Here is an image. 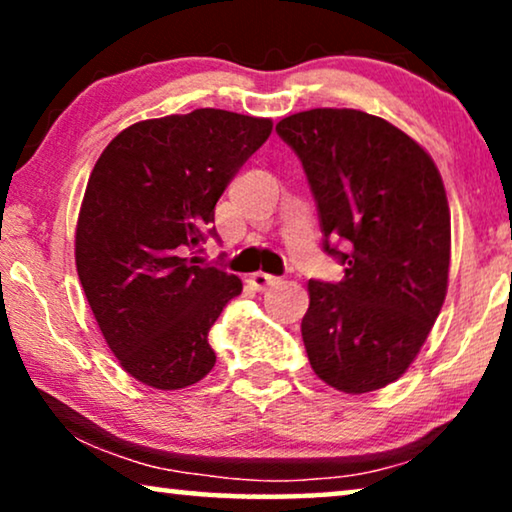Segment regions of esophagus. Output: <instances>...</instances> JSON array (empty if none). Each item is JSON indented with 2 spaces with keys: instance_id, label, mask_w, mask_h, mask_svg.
Instances as JSON below:
<instances>
[{
  "instance_id": "obj_1",
  "label": "esophagus",
  "mask_w": 512,
  "mask_h": 512,
  "mask_svg": "<svg viewBox=\"0 0 512 512\" xmlns=\"http://www.w3.org/2000/svg\"><path fill=\"white\" fill-rule=\"evenodd\" d=\"M277 282H279V277L268 275V272H254V275L249 277V284L254 286V289H258V291H265V289H268V286L277 284Z\"/></svg>"
}]
</instances>
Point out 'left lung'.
Returning a JSON list of instances; mask_svg holds the SVG:
<instances>
[{"instance_id": "1", "label": "left lung", "mask_w": 512, "mask_h": 512, "mask_svg": "<svg viewBox=\"0 0 512 512\" xmlns=\"http://www.w3.org/2000/svg\"><path fill=\"white\" fill-rule=\"evenodd\" d=\"M277 135L303 163L324 251L345 265L340 282L307 284L300 331L310 366L345 394L387 387L445 303L450 207L438 167L403 130L359 109L300 111Z\"/></svg>"}]
</instances>
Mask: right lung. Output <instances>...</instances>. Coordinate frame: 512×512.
Returning <instances> with one entry per match:
<instances>
[{"instance_id": "add662e5", "label": "right lung", "mask_w": 512, "mask_h": 512, "mask_svg": "<svg viewBox=\"0 0 512 512\" xmlns=\"http://www.w3.org/2000/svg\"><path fill=\"white\" fill-rule=\"evenodd\" d=\"M270 132V118L223 109L151 118L118 132L90 172L76 272L118 363L153 389L214 368L207 333L242 282L188 251L216 237V202Z\"/></svg>"}]
</instances>
